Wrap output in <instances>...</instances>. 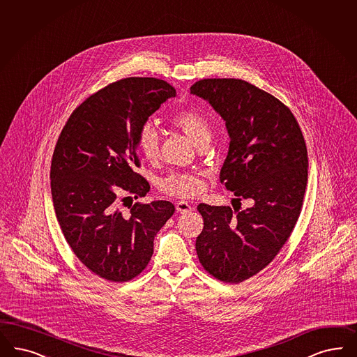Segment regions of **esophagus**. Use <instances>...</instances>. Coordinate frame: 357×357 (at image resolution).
Wrapping results in <instances>:
<instances>
[{
	"label": "esophagus",
	"instance_id": "1",
	"mask_svg": "<svg viewBox=\"0 0 357 357\" xmlns=\"http://www.w3.org/2000/svg\"><path fill=\"white\" fill-rule=\"evenodd\" d=\"M176 209L177 211H180L181 214H186V213H190L192 211V206L189 205V202H186V201H178L177 204H176Z\"/></svg>",
	"mask_w": 357,
	"mask_h": 357
}]
</instances>
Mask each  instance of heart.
<instances>
[{
    "instance_id": "b5f03b06",
    "label": "heart",
    "mask_w": 357,
    "mask_h": 357,
    "mask_svg": "<svg viewBox=\"0 0 357 357\" xmlns=\"http://www.w3.org/2000/svg\"><path fill=\"white\" fill-rule=\"evenodd\" d=\"M173 127L180 130L196 146H202L211 137V130L206 118L196 109H184L173 115ZM137 146L140 153L148 161L159 159V136L151 126L142 128L137 136ZM160 188L164 193L177 197H195L199 195L205 184L199 173L174 172L165 177Z\"/></svg>"
}]
</instances>
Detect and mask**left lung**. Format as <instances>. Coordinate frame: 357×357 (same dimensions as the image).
I'll use <instances>...</instances> for the list:
<instances>
[{
  "label": "left lung",
  "instance_id": "8db88e82",
  "mask_svg": "<svg viewBox=\"0 0 357 357\" xmlns=\"http://www.w3.org/2000/svg\"><path fill=\"white\" fill-rule=\"evenodd\" d=\"M190 93L225 120L230 144L221 184L238 201L252 199L245 211L198 205V259L213 277L241 283L275 258L299 218L308 173L303 133L289 107L249 82L198 80Z\"/></svg>",
  "mask_w": 357,
  "mask_h": 357
}]
</instances>
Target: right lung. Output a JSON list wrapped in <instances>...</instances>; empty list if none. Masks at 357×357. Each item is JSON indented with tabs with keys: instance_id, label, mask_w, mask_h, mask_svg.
<instances>
[{
	"instance_id": "right-lung-1",
	"label": "right lung",
	"mask_w": 357,
	"mask_h": 357,
	"mask_svg": "<svg viewBox=\"0 0 357 357\" xmlns=\"http://www.w3.org/2000/svg\"><path fill=\"white\" fill-rule=\"evenodd\" d=\"M176 90L165 80L126 78L74 109L52 160V196L67 243L82 264L109 282L137 277L153 254V239L174 213L169 201L131 202L149 184L140 167L137 136ZM124 205V204H123Z\"/></svg>"
}]
</instances>
